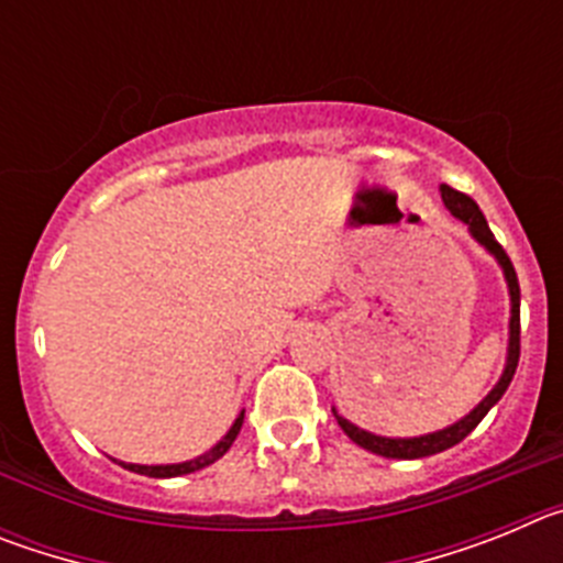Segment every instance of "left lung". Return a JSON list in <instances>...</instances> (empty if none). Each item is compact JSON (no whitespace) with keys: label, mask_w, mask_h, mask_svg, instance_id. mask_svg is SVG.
<instances>
[{"label":"left lung","mask_w":563,"mask_h":563,"mask_svg":"<svg viewBox=\"0 0 563 563\" xmlns=\"http://www.w3.org/2000/svg\"><path fill=\"white\" fill-rule=\"evenodd\" d=\"M442 191V202L449 206V211L454 213L456 220L465 222L467 228H471V233H474L476 242H482V245L487 247V251L494 253L496 258H499L501 271H505V278H507V287H510V350H507V366H505V375H501V380L496 383L494 391L485 397V400L476 406L474 411L467 417H462L460 422H454V426H449V429L442 431H434V434H426V437H411V440H389V437H377V434H369V431L357 429V426H352L350 420H343V417L335 415L338 426L343 429V434L350 437L352 442H357L361 449L372 451V454H380V456H389V460H420V456H431V454H440V451L445 449H454L456 442L465 440L471 431L476 429L482 422V417L487 415V411L494 409L496 402L501 400V395L507 391V386H510V380H514L516 375V366H519V355H521V318H519V310H521V292H519V278H516V271H514V262H510V256L505 253V247L496 242V236L490 233V228H487L485 217H482L479 206H476L467 194L456 191V188L451 186H440Z\"/></svg>","instance_id":"1"}]
</instances>
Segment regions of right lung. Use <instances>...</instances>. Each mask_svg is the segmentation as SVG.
Listing matches in <instances>:
<instances>
[{
    "label": "right lung",
    "instance_id": "right-lung-1",
    "mask_svg": "<svg viewBox=\"0 0 563 563\" xmlns=\"http://www.w3.org/2000/svg\"><path fill=\"white\" fill-rule=\"evenodd\" d=\"M242 420H245V415H239L236 422L231 426V431L225 434V440L217 442L208 454L197 456V460L191 462H180V465H126L129 471H134V474H143V476H154V479H166V476H183V474H191V471H200V467L211 465V462L220 460L222 454H225L228 449L233 445V440H236L239 429H242Z\"/></svg>",
    "mask_w": 563,
    "mask_h": 563
}]
</instances>
